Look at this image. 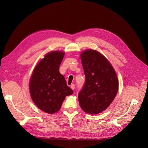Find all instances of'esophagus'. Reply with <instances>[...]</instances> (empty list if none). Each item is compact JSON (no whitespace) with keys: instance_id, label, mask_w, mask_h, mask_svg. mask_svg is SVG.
Here are the masks:
<instances>
[{"instance_id":"34e87169","label":"esophagus","mask_w":148,"mask_h":148,"mask_svg":"<svg viewBox=\"0 0 148 148\" xmlns=\"http://www.w3.org/2000/svg\"><path fill=\"white\" fill-rule=\"evenodd\" d=\"M71 88L72 89V90H74V88H75V85L74 84H72L71 85Z\"/></svg>"}]
</instances>
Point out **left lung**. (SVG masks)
<instances>
[{"mask_svg":"<svg viewBox=\"0 0 148 148\" xmlns=\"http://www.w3.org/2000/svg\"><path fill=\"white\" fill-rule=\"evenodd\" d=\"M80 57L86 81L78 95L79 106L88 114H99L108 108L118 93L117 74L108 60L97 50H84Z\"/></svg>","mask_w":148,"mask_h":148,"instance_id":"1","label":"left lung"}]
</instances>
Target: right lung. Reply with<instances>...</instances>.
I'll list each match as a JSON object with an SVG mask.
<instances>
[{
    "mask_svg": "<svg viewBox=\"0 0 148 148\" xmlns=\"http://www.w3.org/2000/svg\"><path fill=\"white\" fill-rule=\"evenodd\" d=\"M64 55V51L58 50L47 53L34 67L30 78L29 91L34 103L50 114L57 112L66 96L73 93L59 71Z\"/></svg>",
    "mask_w": 148,
    "mask_h": 148,
    "instance_id": "add662e5",
    "label": "right lung"
}]
</instances>
